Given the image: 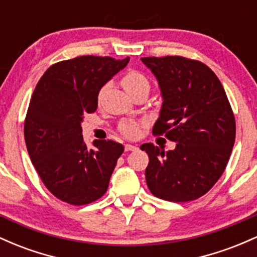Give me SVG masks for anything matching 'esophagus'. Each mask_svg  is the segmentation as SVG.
I'll list each match as a JSON object with an SVG mask.
<instances>
[{"label": "esophagus", "mask_w": 257, "mask_h": 257, "mask_svg": "<svg viewBox=\"0 0 257 257\" xmlns=\"http://www.w3.org/2000/svg\"><path fill=\"white\" fill-rule=\"evenodd\" d=\"M137 149H138L137 146L132 145V144H126V145L124 146V150H125V151H135Z\"/></svg>", "instance_id": "34e87169"}]
</instances>
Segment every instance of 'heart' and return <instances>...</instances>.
Masks as SVG:
<instances>
[{
	"instance_id": "obj_1",
	"label": "heart",
	"mask_w": 257,
	"mask_h": 257,
	"mask_svg": "<svg viewBox=\"0 0 257 257\" xmlns=\"http://www.w3.org/2000/svg\"><path fill=\"white\" fill-rule=\"evenodd\" d=\"M122 85L125 89V91L131 95L133 92L138 91V90L150 89V81H149L148 77L145 74H143V73L138 72V70H129L122 78ZM102 91L100 92V97L102 95ZM119 131L124 137L134 138L139 133V123L134 122V120L123 122L120 124Z\"/></svg>"
}]
</instances>
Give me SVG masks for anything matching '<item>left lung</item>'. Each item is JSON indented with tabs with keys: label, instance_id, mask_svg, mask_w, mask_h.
I'll list each match as a JSON object with an SVG mask.
<instances>
[{
	"label": "left lung",
	"instance_id": "8db88e82",
	"mask_svg": "<svg viewBox=\"0 0 257 257\" xmlns=\"http://www.w3.org/2000/svg\"><path fill=\"white\" fill-rule=\"evenodd\" d=\"M159 81L160 117L152 133L177 143L165 151L146 143V184L155 196L173 202L206 194L222 176L235 140V119L217 75L206 64L180 56L144 57Z\"/></svg>",
	"mask_w": 257,
	"mask_h": 257
}]
</instances>
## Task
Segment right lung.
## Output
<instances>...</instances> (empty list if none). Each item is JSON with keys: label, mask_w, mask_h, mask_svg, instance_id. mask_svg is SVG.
I'll return each mask as SVG.
<instances>
[{"label": "right lung", "mask_w": 257, "mask_h": 257, "mask_svg": "<svg viewBox=\"0 0 257 257\" xmlns=\"http://www.w3.org/2000/svg\"><path fill=\"white\" fill-rule=\"evenodd\" d=\"M129 57L80 56L45 72L34 90L24 123L28 154L45 187L70 205H86L107 191L123 154L122 144L83 139L84 115L97 108V96Z\"/></svg>", "instance_id": "add662e5"}]
</instances>
